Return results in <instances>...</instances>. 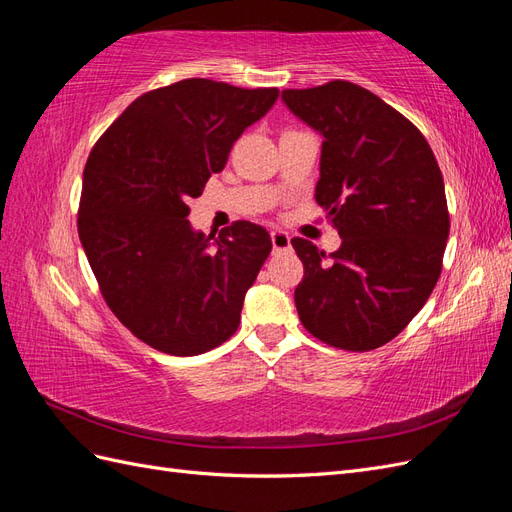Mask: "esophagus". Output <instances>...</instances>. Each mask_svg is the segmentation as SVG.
I'll list each match as a JSON object with an SVG mask.
<instances>
[{
    "instance_id": "obj_1",
    "label": "esophagus",
    "mask_w": 512,
    "mask_h": 512,
    "mask_svg": "<svg viewBox=\"0 0 512 512\" xmlns=\"http://www.w3.org/2000/svg\"><path fill=\"white\" fill-rule=\"evenodd\" d=\"M271 243H273V252H288L290 250V235L284 230H273L271 232Z\"/></svg>"
}]
</instances>
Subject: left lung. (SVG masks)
<instances>
[{
    "label": "left lung",
    "mask_w": 512,
    "mask_h": 512,
    "mask_svg": "<svg viewBox=\"0 0 512 512\" xmlns=\"http://www.w3.org/2000/svg\"><path fill=\"white\" fill-rule=\"evenodd\" d=\"M290 111L322 134L316 203L342 245L301 237L294 290L303 327L339 350L384 346L421 312L436 286L451 230L436 156L410 119L369 89L331 81L284 89Z\"/></svg>",
    "instance_id": "left-lung-1"
}]
</instances>
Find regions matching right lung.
<instances>
[{
    "label": "right lung",
    "mask_w": 512,
    "mask_h": 512,
    "mask_svg": "<svg viewBox=\"0 0 512 512\" xmlns=\"http://www.w3.org/2000/svg\"><path fill=\"white\" fill-rule=\"evenodd\" d=\"M277 96L185 79L138 96L91 149L79 239L106 305L147 346L194 356L235 335L271 237L245 220L194 232L188 200Z\"/></svg>",
    "instance_id": "1"
}]
</instances>
